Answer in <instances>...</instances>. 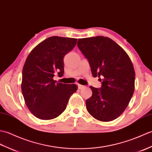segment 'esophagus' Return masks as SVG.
<instances>
[{
    "mask_svg": "<svg viewBox=\"0 0 152 152\" xmlns=\"http://www.w3.org/2000/svg\"><path fill=\"white\" fill-rule=\"evenodd\" d=\"M85 87V86L81 85H79V84H78V88L79 89H83Z\"/></svg>",
    "mask_w": 152,
    "mask_h": 152,
    "instance_id": "esophagus-1",
    "label": "esophagus"
}]
</instances>
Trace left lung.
Returning a JSON list of instances; mask_svg holds the SVG:
<instances>
[{"label":"left lung","instance_id":"obj_1","mask_svg":"<svg viewBox=\"0 0 152 152\" xmlns=\"http://www.w3.org/2000/svg\"><path fill=\"white\" fill-rule=\"evenodd\" d=\"M77 46L88 61L94 77L103 78L100 88L90 87L92 96L86 101L87 110L102 122L114 120L133 96L135 79L133 64L125 50L107 37L79 39Z\"/></svg>","mask_w":152,"mask_h":152}]
</instances>
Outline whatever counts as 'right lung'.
Returning a JSON list of instances; mask_svg holds the SVG:
<instances>
[{"mask_svg":"<svg viewBox=\"0 0 152 152\" xmlns=\"http://www.w3.org/2000/svg\"><path fill=\"white\" fill-rule=\"evenodd\" d=\"M77 39L52 36L33 49L22 73L21 90L26 106L42 120L55 118L65 110L70 96L77 90L75 84L67 85L53 79L62 77L64 57L72 50Z\"/></svg>","mask_w":152,"mask_h":152,"instance_id":"1","label":"right lung"}]
</instances>
